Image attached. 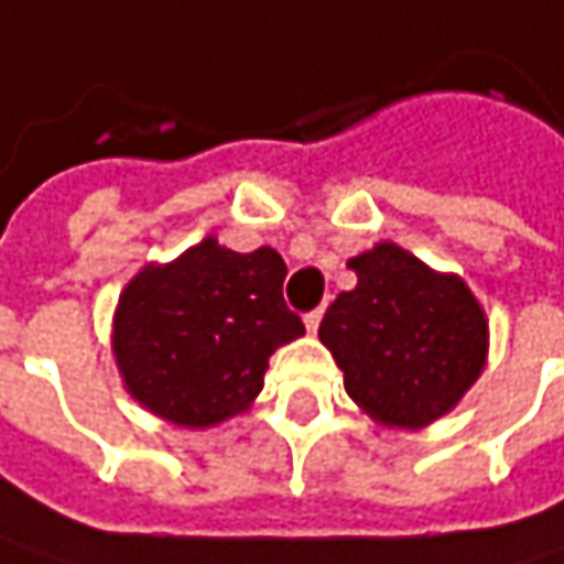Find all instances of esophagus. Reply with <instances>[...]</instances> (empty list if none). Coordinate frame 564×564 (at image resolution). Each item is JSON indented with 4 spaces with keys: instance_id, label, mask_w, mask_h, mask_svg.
<instances>
[{
    "instance_id": "esophagus-1",
    "label": "esophagus",
    "mask_w": 564,
    "mask_h": 564,
    "mask_svg": "<svg viewBox=\"0 0 564 564\" xmlns=\"http://www.w3.org/2000/svg\"><path fill=\"white\" fill-rule=\"evenodd\" d=\"M323 313H326V310L319 306V310H313V313L306 316V333H316V329H319V323H323Z\"/></svg>"
}]
</instances>
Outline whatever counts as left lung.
Returning <instances> with one entry per match:
<instances>
[{"instance_id":"1","label":"left lung","mask_w":564,"mask_h":564,"mask_svg":"<svg viewBox=\"0 0 564 564\" xmlns=\"http://www.w3.org/2000/svg\"><path fill=\"white\" fill-rule=\"evenodd\" d=\"M348 268L358 286L335 296L319 341L348 397L387 430H423L452 413L487 368L485 306L458 274L378 241Z\"/></svg>"}]
</instances>
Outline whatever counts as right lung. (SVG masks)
<instances>
[{
	"label": "right lung",
	"mask_w": 564,
	"mask_h": 564,
	"mask_svg": "<svg viewBox=\"0 0 564 564\" xmlns=\"http://www.w3.org/2000/svg\"><path fill=\"white\" fill-rule=\"evenodd\" d=\"M283 278L274 248L238 254L216 235L167 264H144L112 316V355L131 400L180 430L245 413L268 358L303 335L283 303Z\"/></svg>",
	"instance_id": "obj_1"
}]
</instances>
